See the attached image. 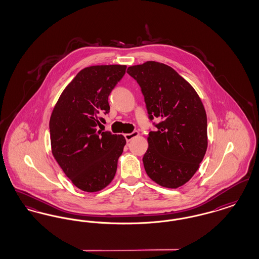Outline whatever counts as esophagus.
I'll return each instance as SVG.
<instances>
[{
  "instance_id": "34e87169",
  "label": "esophagus",
  "mask_w": 259,
  "mask_h": 259,
  "mask_svg": "<svg viewBox=\"0 0 259 259\" xmlns=\"http://www.w3.org/2000/svg\"><path fill=\"white\" fill-rule=\"evenodd\" d=\"M138 136H139V132H138V131H134V132H132V133L125 134L124 137H125V139H126V141H127V142H130L132 139H134V138L138 137Z\"/></svg>"
}]
</instances>
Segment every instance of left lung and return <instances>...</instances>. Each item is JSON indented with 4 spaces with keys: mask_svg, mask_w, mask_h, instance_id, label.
I'll return each mask as SVG.
<instances>
[{
    "mask_svg": "<svg viewBox=\"0 0 259 259\" xmlns=\"http://www.w3.org/2000/svg\"><path fill=\"white\" fill-rule=\"evenodd\" d=\"M127 73L141 87L150 119L145 170L157 185L178 188L196 172L208 148L207 114L195 89L172 68L148 61Z\"/></svg>",
    "mask_w": 259,
    "mask_h": 259,
    "instance_id": "1",
    "label": "left lung"
}]
</instances>
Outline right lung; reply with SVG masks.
<instances>
[{
  "label": "right lung",
  "mask_w": 259,
  "mask_h": 259,
  "mask_svg": "<svg viewBox=\"0 0 259 259\" xmlns=\"http://www.w3.org/2000/svg\"><path fill=\"white\" fill-rule=\"evenodd\" d=\"M125 65L82 69L66 87L50 116L52 154L77 188L97 192L113 180L126 140L98 130L110 111L111 90L123 77Z\"/></svg>",
  "instance_id": "right-lung-1"
}]
</instances>
